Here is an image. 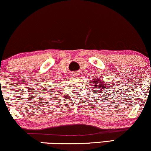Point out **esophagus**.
<instances>
[{"instance_id":"obj_1","label":"esophagus","mask_w":151,"mask_h":151,"mask_svg":"<svg viewBox=\"0 0 151 151\" xmlns=\"http://www.w3.org/2000/svg\"><path fill=\"white\" fill-rule=\"evenodd\" d=\"M71 75L73 76H77V73L76 72H73L72 73H71Z\"/></svg>"}]
</instances>
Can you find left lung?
<instances>
[{
	"label": "left lung",
	"mask_w": 151,
	"mask_h": 151,
	"mask_svg": "<svg viewBox=\"0 0 151 151\" xmlns=\"http://www.w3.org/2000/svg\"><path fill=\"white\" fill-rule=\"evenodd\" d=\"M93 84V88L95 91V92L103 93V91L107 92L108 88H109V84L107 83L104 82L103 79H100L99 78H97L96 79H93L92 81H91Z\"/></svg>",
	"instance_id": "8db88e82"
}]
</instances>
